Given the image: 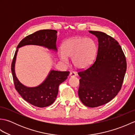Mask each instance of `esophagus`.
I'll use <instances>...</instances> for the list:
<instances>
[{
    "mask_svg": "<svg viewBox=\"0 0 135 135\" xmlns=\"http://www.w3.org/2000/svg\"><path fill=\"white\" fill-rule=\"evenodd\" d=\"M70 76L71 77H74V76H76V74L75 72H74V71H71L70 74Z\"/></svg>",
    "mask_w": 135,
    "mask_h": 135,
    "instance_id": "1",
    "label": "esophagus"
}]
</instances>
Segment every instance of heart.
<instances>
[{"label":"heart","mask_w":135,"mask_h":135,"mask_svg":"<svg viewBox=\"0 0 135 135\" xmlns=\"http://www.w3.org/2000/svg\"><path fill=\"white\" fill-rule=\"evenodd\" d=\"M96 45L93 39L76 36L66 40L61 46L60 59L63 61L72 59L75 67L83 69L89 66L95 57Z\"/></svg>","instance_id":"obj_1"}]
</instances>
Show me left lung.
I'll return each instance as SVG.
<instances>
[{
  "label": "left lung",
  "mask_w": 135,
  "mask_h": 135,
  "mask_svg": "<svg viewBox=\"0 0 135 135\" xmlns=\"http://www.w3.org/2000/svg\"><path fill=\"white\" fill-rule=\"evenodd\" d=\"M98 38V50L93 63L78 73V96L89 107L107 103L121 90L127 71V60L116 40L100 31H89Z\"/></svg>",
  "instance_id": "1"
}]
</instances>
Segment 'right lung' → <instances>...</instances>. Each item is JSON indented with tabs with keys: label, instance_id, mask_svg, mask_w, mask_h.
I'll list each match as a JSON object with an SVG mask.
<instances>
[{
	"label": "right lung",
	"instance_id": "1",
	"mask_svg": "<svg viewBox=\"0 0 135 135\" xmlns=\"http://www.w3.org/2000/svg\"><path fill=\"white\" fill-rule=\"evenodd\" d=\"M57 31L54 30H43L25 37L19 43L11 63L14 86L16 90L25 101L38 107H45L52 104L55 101L60 84L65 81L69 71L51 70L44 82L36 87L30 88L22 85L16 75L15 62L18 49L25 45H38L57 51L56 41Z\"/></svg>",
	"mask_w": 135,
	"mask_h": 135
}]
</instances>
